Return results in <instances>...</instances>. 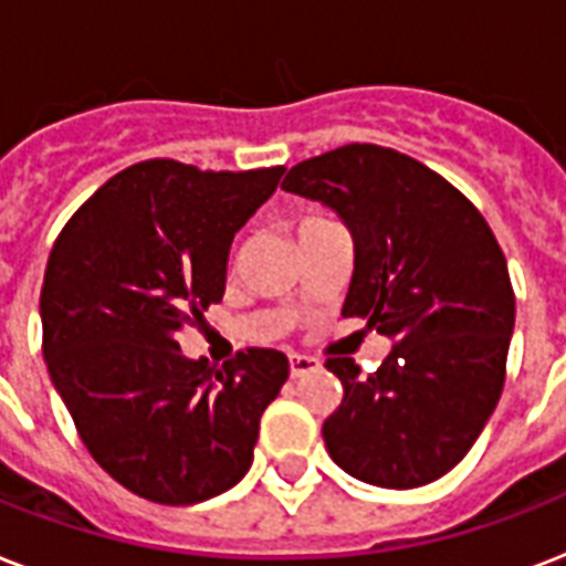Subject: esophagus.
<instances>
[{
  "mask_svg": "<svg viewBox=\"0 0 566 566\" xmlns=\"http://www.w3.org/2000/svg\"><path fill=\"white\" fill-rule=\"evenodd\" d=\"M319 361L317 358H308V355H291V376L302 378L308 376V373H317Z\"/></svg>",
  "mask_w": 566,
  "mask_h": 566,
  "instance_id": "obj_1",
  "label": "esophagus"
}]
</instances>
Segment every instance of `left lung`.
<instances>
[{"label":"left lung","instance_id":"obj_1","mask_svg":"<svg viewBox=\"0 0 566 566\" xmlns=\"http://www.w3.org/2000/svg\"><path fill=\"white\" fill-rule=\"evenodd\" d=\"M282 188L335 208L355 243L344 317L394 340L376 373L328 358L344 399L323 422L332 461L378 488L447 475L505 385L514 287L491 226L443 176L376 144L291 167Z\"/></svg>","mask_w":566,"mask_h":566}]
</instances>
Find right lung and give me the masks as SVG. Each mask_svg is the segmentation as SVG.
Listing matches in <instances>:
<instances>
[{"mask_svg":"<svg viewBox=\"0 0 566 566\" xmlns=\"http://www.w3.org/2000/svg\"><path fill=\"white\" fill-rule=\"evenodd\" d=\"M284 167L199 170L155 158L108 179L49 252L43 358L96 464L158 505L229 491L287 381L279 349L190 361L179 332L226 293L231 240Z\"/></svg>","mask_w":566,"mask_h":566,"instance_id":"obj_1","label":"right lung"}]
</instances>
